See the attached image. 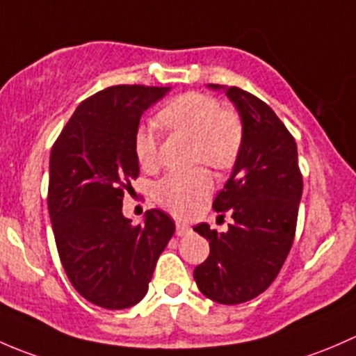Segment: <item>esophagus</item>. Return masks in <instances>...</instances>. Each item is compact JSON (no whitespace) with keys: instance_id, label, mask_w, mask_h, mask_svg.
Listing matches in <instances>:
<instances>
[{"instance_id":"34e87169","label":"esophagus","mask_w":356,"mask_h":356,"mask_svg":"<svg viewBox=\"0 0 356 356\" xmlns=\"http://www.w3.org/2000/svg\"><path fill=\"white\" fill-rule=\"evenodd\" d=\"M190 233H192V228H190L188 225H185V222H177L178 236H185V234H190Z\"/></svg>"}]
</instances>
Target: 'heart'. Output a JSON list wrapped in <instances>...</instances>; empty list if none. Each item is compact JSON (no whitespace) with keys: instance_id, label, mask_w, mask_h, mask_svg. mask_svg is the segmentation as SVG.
Returning <instances> with one entry per match:
<instances>
[{"instance_id":"1","label":"heart","mask_w":356,"mask_h":356,"mask_svg":"<svg viewBox=\"0 0 356 356\" xmlns=\"http://www.w3.org/2000/svg\"><path fill=\"white\" fill-rule=\"evenodd\" d=\"M159 123L175 134L193 140V161L216 170H228L238 159L243 127L233 111L221 109L214 97L186 92L175 97L159 111ZM134 152L142 168L157 163V140L149 127H140L134 138ZM212 178L199 168L190 173H171L156 183L154 199L178 218H190L211 195Z\"/></svg>"}]
</instances>
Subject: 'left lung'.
Here are the masks:
<instances>
[{"label":"left lung","mask_w":356,"mask_h":356,"mask_svg":"<svg viewBox=\"0 0 356 356\" xmlns=\"http://www.w3.org/2000/svg\"><path fill=\"white\" fill-rule=\"evenodd\" d=\"M207 87L233 102L243 142L212 204L216 212H232L234 222L225 233L207 222L193 228L211 247L193 280L212 302L236 305L266 291L280 274L295 238L303 179L295 138L266 102L238 87Z\"/></svg>","instance_id":"obj_1"}]
</instances>
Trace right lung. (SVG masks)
<instances>
[{
    "label": "right lung",
    "instance_id": "obj_1",
    "mask_svg": "<svg viewBox=\"0 0 356 356\" xmlns=\"http://www.w3.org/2000/svg\"><path fill=\"white\" fill-rule=\"evenodd\" d=\"M170 90L108 87L75 109L51 149L47 209L58 254L73 288L102 309H130L144 298L175 233L159 209L137 226L122 211L124 190L138 177V123Z\"/></svg>",
    "mask_w": 356,
    "mask_h": 356
}]
</instances>
